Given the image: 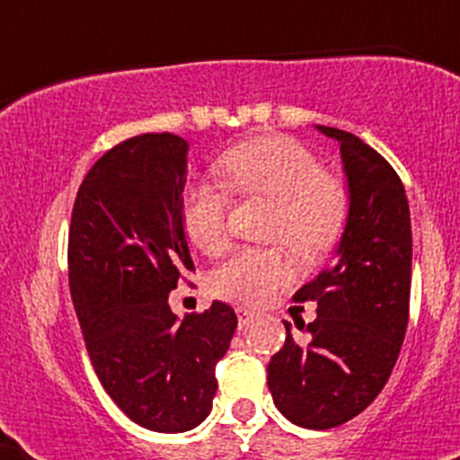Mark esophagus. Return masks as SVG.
<instances>
[{
  "label": "esophagus",
  "mask_w": 460,
  "mask_h": 460,
  "mask_svg": "<svg viewBox=\"0 0 460 460\" xmlns=\"http://www.w3.org/2000/svg\"><path fill=\"white\" fill-rule=\"evenodd\" d=\"M236 314H238V327H241V329L248 327V324L252 322V317H255V313H252V310H248V307H243V305L236 307Z\"/></svg>",
  "instance_id": "esophagus-1"
}]
</instances>
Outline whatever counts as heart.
<instances>
[{"mask_svg":"<svg viewBox=\"0 0 460 460\" xmlns=\"http://www.w3.org/2000/svg\"><path fill=\"white\" fill-rule=\"evenodd\" d=\"M224 183L238 195H262L274 202L267 238L287 241L303 260L334 248L349 219V188L322 169L320 157L291 136H260L231 147L219 162ZM231 195L215 183H193L181 200L188 238L205 255L229 245L226 215ZM294 277L287 251L243 248L209 274V291L238 305H262Z\"/></svg>","mask_w":460,"mask_h":460,"instance_id":"obj_1","label":"heart"}]
</instances>
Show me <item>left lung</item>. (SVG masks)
<instances>
[{
  "mask_svg": "<svg viewBox=\"0 0 460 460\" xmlns=\"http://www.w3.org/2000/svg\"><path fill=\"white\" fill-rule=\"evenodd\" d=\"M341 146L349 219L334 262L296 291L317 303L307 341H287L267 365V385L284 418L329 429L363 413L392 375L408 327L411 212L399 173L349 131L317 126ZM301 329V327H298Z\"/></svg>",
  "mask_w": 460,
  "mask_h": 460,
  "instance_id": "obj_1",
  "label": "left lung"
}]
</instances>
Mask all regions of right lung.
<instances>
[{"instance_id":"obj_1","label":"right lung","mask_w":460,"mask_h":460,"mask_svg":"<svg viewBox=\"0 0 460 460\" xmlns=\"http://www.w3.org/2000/svg\"><path fill=\"white\" fill-rule=\"evenodd\" d=\"M188 143L143 133L97 159L68 229V287L90 363L140 428L186 432L212 411L236 313L215 301L179 320L169 294L193 272L181 217Z\"/></svg>"}]
</instances>
